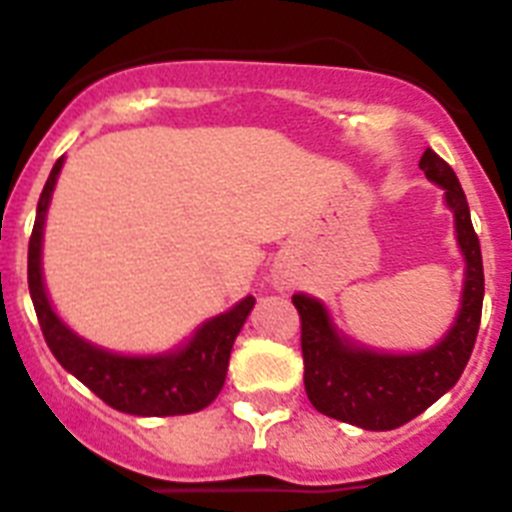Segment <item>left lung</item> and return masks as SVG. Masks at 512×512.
<instances>
[{
  "instance_id": "1",
  "label": "left lung",
  "mask_w": 512,
  "mask_h": 512,
  "mask_svg": "<svg viewBox=\"0 0 512 512\" xmlns=\"http://www.w3.org/2000/svg\"><path fill=\"white\" fill-rule=\"evenodd\" d=\"M420 169L431 182L446 189V202L456 217V238L467 259L461 310L449 336L420 354H374L366 348L348 346L330 325L328 312L318 300L305 295L292 297L300 312L305 392L312 408L366 431L400 428L446 395L459 382L472 356L482 320L485 271L467 194L454 169L431 148H425L420 156Z\"/></svg>"
}]
</instances>
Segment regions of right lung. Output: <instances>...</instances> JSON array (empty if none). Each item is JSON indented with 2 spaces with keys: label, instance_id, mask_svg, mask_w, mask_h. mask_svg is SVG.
<instances>
[{
  "label": "right lung",
  "instance_id": "right-lung-1",
  "mask_svg": "<svg viewBox=\"0 0 512 512\" xmlns=\"http://www.w3.org/2000/svg\"><path fill=\"white\" fill-rule=\"evenodd\" d=\"M63 166V156L53 166L48 182L38 200L33 235L27 246V287L33 297L40 330L66 372L74 374L81 384L107 402L110 408L146 418L164 415H187L207 408L225 384L230 348L241 333L256 297H243L233 310L207 320L187 348L166 356H117L92 346L74 336L56 318L51 302L45 297L40 277V243H43L45 210L51 202L56 176Z\"/></svg>",
  "mask_w": 512,
  "mask_h": 512
}]
</instances>
